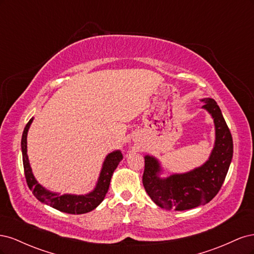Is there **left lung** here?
<instances>
[{
	"instance_id": "obj_1",
	"label": "left lung",
	"mask_w": 254,
	"mask_h": 254,
	"mask_svg": "<svg viewBox=\"0 0 254 254\" xmlns=\"http://www.w3.org/2000/svg\"><path fill=\"white\" fill-rule=\"evenodd\" d=\"M201 107L211 115L215 142L209 159L187 173L162 177L158 158L145 155L143 186L151 200L162 209L184 211L210 202L225 181L233 157V140L221 110L213 98L205 97Z\"/></svg>"
}]
</instances>
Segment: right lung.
Wrapping results in <instances>:
<instances>
[{
    "instance_id": "add662e5",
    "label": "right lung",
    "mask_w": 254,
    "mask_h": 254,
    "mask_svg": "<svg viewBox=\"0 0 254 254\" xmlns=\"http://www.w3.org/2000/svg\"><path fill=\"white\" fill-rule=\"evenodd\" d=\"M34 121V118L29 120L27 125L24 128L21 140V149L23 158V166H24V173L27 186L33 191L34 196L40 202L48 204L54 209L67 214H84L93 211L102 203L104 198L109 190L111 177L118 167L121 161L123 160V155L121 150H114L107 155L105 158L101 173L95 184V188L91 191L83 195L75 194H60L56 191H52L45 189L43 186L37 181L33 174L32 167L29 164L27 156V133L30 125Z\"/></svg>"
}]
</instances>
